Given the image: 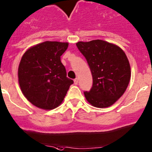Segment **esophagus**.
<instances>
[{
	"label": "esophagus",
	"instance_id": "esophagus-1",
	"mask_svg": "<svg viewBox=\"0 0 152 152\" xmlns=\"http://www.w3.org/2000/svg\"><path fill=\"white\" fill-rule=\"evenodd\" d=\"M78 83H79V80H78L77 78H76V79H74V84L75 85H77Z\"/></svg>",
	"mask_w": 152,
	"mask_h": 152
}]
</instances>
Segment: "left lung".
Here are the masks:
<instances>
[{
	"label": "left lung",
	"mask_w": 152,
	"mask_h": 152,
	"mask_svg": "<svg viewBox=\"0 0 152 152\" xmlns=\"http://www.w3.org/2000/svg\"><path fill=\"white\" fill-rule=\"evenodd\" d=\"M76 46L87 60L93 77L89 91H84L89 103L97 108L115 103L127 89L130 66L124 51L106 41L79 42Z\"/></svg>",
	"instance_id": "8db88e82"
}]
</instances>
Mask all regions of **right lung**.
Segmentation results:
<instances>
[{"label":"right lung","instance_id":"add662e5","mask_svg":"<svg viewBox=\"0 0 152 152\" xmlns=\"http://www.w3.org/2000/svg\"><path fill=\"white\" fill-rule=\"evenodd\" d=\"M67 42L46 41L25 52L18 66V83L28 101L43 110H53L63 101L73 83L66 77L61 56Z\"/></svg>","mask_w":152,"mask_h":152}]
</instances>
